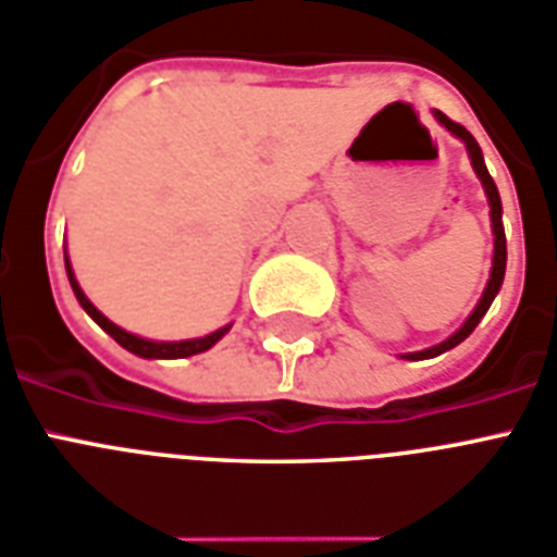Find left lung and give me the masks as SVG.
<instances>
[{
  "label": "left lung",
  "instance_id": "8db88e82",
  "mask_svg": "<svg viewBox=\"0 0 557 557\" xmlns=\"http://www.w3.org/2000/svg\"><path fill=\"white\" fill-rule=\"evenodd\" d=\"M437 122L441 125H446V128L455 134L458 139H463L467 143V151L469 157H472V169L474 174L481 176L483 188H486V197H490V214H492V232H495V257H492V274H490V283H486V292H483L481 302L474 306V311L469 314V320L463 325H460L458 332L451 334L449 341L437 343V346H432V349H423V351H414V355H406V360H426V357H437L443 355V351L455 349L458 343H463L469 337V334L474 332V325L481 323V318L490 311L492 300H495V294L500 292V283H504V271H506V234H504V220H500V194H498V185H495V180L490 176V171H486V162H483V153H481V146L474 143V137L469 134L460 122L449 120V116L443 114V111H435Z\"/></svg>",
  "mask_w": 557,
  "mask_h": 557
}]
</instances>
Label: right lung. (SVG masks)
<instances>
[{"label": "right lung", "mask_w": 557, "mask_h": 557, "mask_svg": "<svg viewBox=\"0 0 557 557\" xmlns=\"http://www.w3.org/2000/svg\"><path fill=\"white\" fill-rule=\"evenodd\" d=\"M65 269H67V280H71V288H74L76 300H79V306H83L85 311H88L90 318L97 320L102 329H106L111 337H114L116 343H120L122 349L134 351V355L139 357H162V360H171V357H191V355H200V351L211 349L220 337H223L225 332H228V325L225 329H216L214 334H206V337H197V341H180V343H157V341H146V337H137V334L125 332V329H120V325H114L111 320L102 314V311L94 309V302L88 300L83 294V288H79V283L74 280V271H71V263H67L65 257Z\"/></svg>", "instance_id": "right-lung-1"}]
</instances>
